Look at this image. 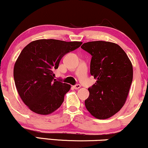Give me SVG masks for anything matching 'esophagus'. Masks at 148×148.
Instances as JSON below:
<instances>
[{"label": "esophagus", "instance_id": "34e87169", "mask_svg": "<svg viewBox=\"0 0 148 148\" xmlns=\"http://www.w3.org/2000/svg\"><path fill=\"white\" fill-rule=\"evenodd\" d=\"M73 88H74L75 90H78L81 88V86H80L79 84H77V85H75V86H73Z\"/></svg>", "mask_w": 148, "mask_h": 148}]
</instances>
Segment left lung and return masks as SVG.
Wrapping results in <instances>:
<instances>
[{
    "label": "left lung",
    "mask_w": 148,
    "mask_h": 148,
    "mask_svg": "<svg viewBox=\"0 0 148 148\" xmlns=\"http://www.w3.org/2000/svg\"><path fill=\"white\" fill-rule=\"evenodd\" d=\"M91 54L90 74L97 79L85 100L89 113L99 120L109 118L123 108L133 79V66L127 53L117 44L106 41L84 43Z\"/></svg>",
    "instance_id": "8db88e82"
}]
</instances>
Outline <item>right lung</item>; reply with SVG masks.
Masks as SVG:
<instances>
[{"label":"right lung","mask_w":148,"mask_h":148,"mask_svg":"<svg viewBox=\"0 0 148 148\" xmlns=\"http://www.w3.org/2000/svg\"><path fill=\"white\" fill-rule=\"evenodd\" d=\"M81 42L37 40L21 51L14 67L15 86L23 103L34 113L49 115L62 105L70 85L54 79L53 71L67 53Z\"/></svg>","instance_id":"right-lung-1"}]
</instances>
